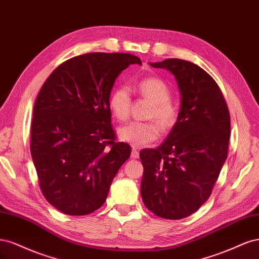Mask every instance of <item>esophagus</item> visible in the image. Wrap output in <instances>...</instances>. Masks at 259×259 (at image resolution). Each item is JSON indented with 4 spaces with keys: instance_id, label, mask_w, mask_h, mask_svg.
<instances>
[{
    "instance_id": "obj_1",
    "label": "esophagus",
    "mask_w": 259,
    "mask_h": 259,
    "mask_svg": "<svg viewBox=\"0 0 259 259\" xmlns=\"http://www.w3.org/2000/svg\"><path fill=\"white\" fill-rule=\"evenodd\" d=\"M131 156H132L133 159H137L138 156H139V152L137 150V148L134 147V146L132 147V154H131Z\"/></svg>"
}]
</instances>
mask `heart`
Wrapping results in <instances>:
<instances>
[{
	"label": "heart",
	"mask_w": 259,
	"mask_h": 259,
	"mask_svg": "<svg viewBox=\"0 0 259 259\" xmlns=\"http://www.w3.org/2000/svg\"><path fill=\"white\" fill-rule=\"evenodd\" d=\"M137 90L143 97L152 101L147 122H131L119 130V137L134 147H143L153 142L160 135V126L169 130L178 120V109L169 100L170 90L166 83L158 77H146L139 81ZM132 93L128 86L116 88L109 98V106L117 120L125 121L132 109Z\"/></svg>",
	"instance_id": "heart-1"
}]
</instances>
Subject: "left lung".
Segmentation results:
<instances>
[{
  "label": "left lung",
  "instance_id": "1",
  "mask_svg": "<svg viewBox=\"0 0 259 259\" xmlns=\"http://www.w3.org/2000/svg\"><path fill=\"white\" fill-rule=\"evenodd\" d=\"M150 66L175 76L182 104L164 143L139 153L140 193L156 216L182 219L198 210L213 190L228 153L230 114L219 86L199 66L177 58Z\"/></svg>",
  "mask_w": 259,
  "mask_h": 259
}]
</instances>
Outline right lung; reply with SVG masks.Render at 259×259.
I'll return each instance as SVG.
<instances>
[{"label":"right lung","instance_id":"right-lung-1","mask_svg":"<svg viewBox=\"0 0 259 259\" xmlns=\"http://www.w3.org/2000/svg\"><path fill=\"white\" fill-rule=\"evenodd\" d=\"M124 53H90L58 66L36 97L30 150L45 199L61 213L83 216L104 204L131 147L115 142L109 98L130 65Z\"/></svg>","mask_w":259,"mask_h":259}]
</instances>
